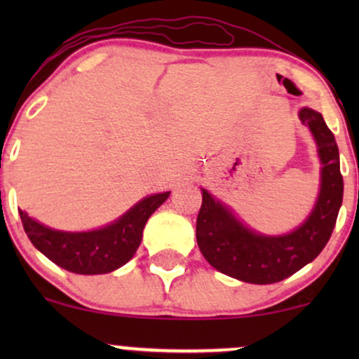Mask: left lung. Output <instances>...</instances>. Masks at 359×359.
<instances>
[{"instance_id":"left-lung-1","label":"left lung","mask_w":359,"mask_h":359,"mask_svg":"<svg viewBox=\"0 0 359 359\" xmlns=\"http://www.w3.org/2000/svg\"><path fill=\"white\" fill-rule=\"evenodd\" d=\"M299 118L316 140L323 167L314 209L294 231L278 236L253 231L228 205L201 189L203 205L196 222L197 245L209 265L228 277L258 285L280 282L311 263L331 238L343 204L339 150L323 114L302 108Z\"/></svg>"}]
</instances>
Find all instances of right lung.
<instances>
[{
	"instance_id": "obj_1",
	"label": "right lung",
	"mask_w": 359,
	"mask_h": 359,
	"mask_svg": "<svg viewBox=\"0 0 359 359\" xmlns=\"http://www.w3.org/2000/svg\"><path fill=\"white\" fill-rule=\"evenodd\" d=\"M170 192L143 197L116 221L93 231H60L48 228L20 209L23 229L32 245L60 269L79 275H101L119 269L133 258L143 228Z\"/></svg>"
}]
</instances>
